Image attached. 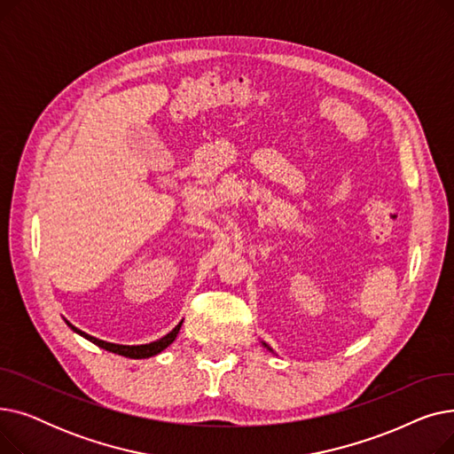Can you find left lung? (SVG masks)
I'll use <instances>...</instances> for the list:
<instances>
[{"instance_id":"8db88e82","label":"left lung","mask_w":454,"mask_h":454,"mask_svg":"<svg viewBox=\"0 0 454 454\" xmlns=\"http://www.w3.org/2000/svg\"><path fill=\"white\" fill-rule=\"evenodd\" d=\"M261 344H263V346H265V348H267V349H269V351H272V353H274V349H272V348H270V346H269V344H267V342H261Z\"/></svg>"}]
</instances>
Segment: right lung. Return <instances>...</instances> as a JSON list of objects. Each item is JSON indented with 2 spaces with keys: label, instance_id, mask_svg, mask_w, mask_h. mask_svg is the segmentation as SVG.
I'll use <instances>...</instances> for the list:
<instances>
[{
  "label": "right lung",
  "instance_id": "obj_1",
  "mask_svg": "<svg viewBox=\"0 0 454 454\" xmlns=\"http://www.w3.org/2000/svg\"><path fill=\"white\" fill-rule=\"evenodd\" d=\"M64 320H66V318H64ZM182 322H184V320H180V322H178V324L173 327V331L167 333L165 337H161V339H158V340H154V342H149V344H134V346H129V344H114V342H106V340H101V339H95V337L88 335V333L81 331L79 327H75L74 324H69V322L66 320V324H67L71 329H74V331L77 333V335H81L82 339H86V340L93 342L95 346H99V348H103V349H106V351H110V353L129 356V359H149V356H154V355L161 353V351H163L167 346H171V344L175 342L176 335H178V333H180Z\"/></svg>",
  "mask_w": 454,
  "mask_h": 454
}]
</instances>
